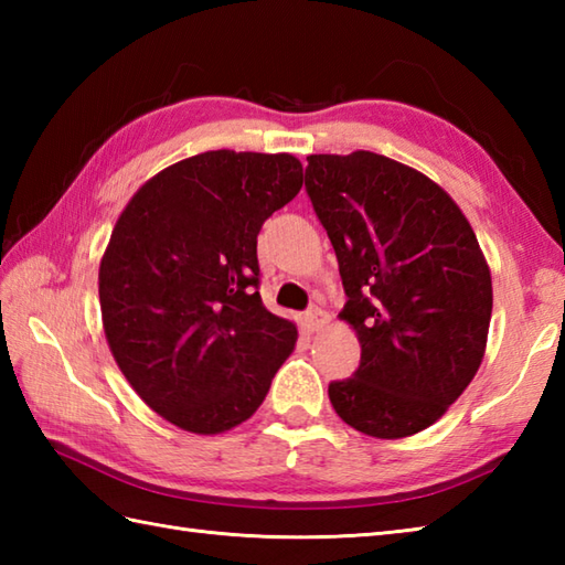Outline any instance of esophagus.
<instances>
[{
	"mask_svg": "<svg viewBox=\"0 0 565 565\" xmlns=\"http://www.w3.org/2000/svg\"><path fill=\"white\" fill-rule=\"evenodd\" d=\"M330 322V316L326 313V310L322 308H318V306H313L310 310H306V326H308V330L310 332H318V330H322Z\"/></svg>",
	"mask_w": 565,
	"mask_h": 565,
	"instance_id": "esophagus-1",
	"label": "esophagus"
}]
</instances>
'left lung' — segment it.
Segmentation results:
<instances>
[{
  "mask_svg": "<svg viewBox=\"0 0 565 565\" xmlns=\"http://www.w3.org/2000/svg\"><path fill=\"white\" fill-rule=\"evenodd\" d=\"M306 191L362 342L352 379L328 386L334 413L379 439L423 431L483 362L493 284L473 227L431 179L369 150L310 154Z\"/></svg>",
  "mask_w": 565,
  "mask_h": 565,
  "instance_id": "left-lung-1",
  "label": "left lung"
}]
</instances>
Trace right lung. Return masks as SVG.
Masks as SVG:
<instances>
[{
	"label": "right lung",
	"instance_id": "add662e5",
	"mask_svg": "<svg viewBox=\"0 0 565 565\" xmlns=\"http://www.w3.org/2000/svg\"><path fill=\"white\" fill-rule=\"evenodd\" d=\"M303 186L294 154L211 150L142 184L99 267L106 342L167 423L218 435L255 415L296 326L259 296L257 235Z\"/></svg>",
	"mask_w": 565,
	"mask_h": 565
}]
</instances>
